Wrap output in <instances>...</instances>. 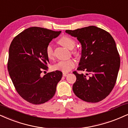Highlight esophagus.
Listing matches in <instances>:
<instances>
[{
	"mask_svg": "<svg viewBox=\"0 0 128 128\" xmlns=\"http://www.w3.org/2000/svg\"><path fill=\"white\" fill-rule=\"evenodd\" d=\"M68 74L67 73H62V76H64V77L67 76Z\"/></svg>",
	"mask_w": 128,
	"mask_h": 128,
	"instance_id": "obj_1",
	"label": "esophagus"
}]
</instances>
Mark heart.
I'll return each instance as SVG.
<instances>
[{
	"label": "heart",
	"mask_w": 128,
	"mask_h": 128,
	"mask_svg": "<svg viewBox=\"0 0 128 128\" xmlns=\"http://www.w3.org/2000/svg\"><path fill=\"white\" fill-rule=\"evenodd\" d=\"M59 43L63 46L66 47V48L72 50L76 46V42L74 40L71 38L70 37L65 36H63L59 40ZM46 55L49 59L52 60L54 56V50L52 46L50 44H49L46 49ZM73 54L75 56H78L79 55V52L77 50H74L73 52ZM76 61L73 59H70L66 61H60L54 66V68L56 70H60L61 72L66 73L70 71L72 68H74L76 66Z\"/></svg>",
	"instance_id": "heart-1"
}]
</instances>
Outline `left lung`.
Returning a JSON list of instances; mask_svg holds the SVG:
<instances>
[{
  "label": "left lung",
  "instance_id": "8db88e82",
  "mask_svg": "<svg viewBox=\"0 0 128 128\" xmlns=\"http://www.w3.org/2000/svg\"><path fill=\"white\" fill-rule=\"evenodd\" d=\"M66 33L77 38L81 44L77 70L86 72L85 75L73 72L76 77L74 93L88 102L102 101L114 86L120 68V60L114 40L106 30L94 26L67 30Z\"/></svg>",
  "mask_w": 128,
  "mask_h": 128
}]
</instances>
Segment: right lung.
Segmentation results:
<instances>
[{"label": "right lung", "instance_id": "add662e5", "mask_svg": "<svg viewBox=\"0 0 128 128\" xmlns=\"http://www.w3.org/2000/svg\"><path fill=\"white\" fill-rule=\"evenodd\" d=\"M61 32L30 27L18 34L10 44L9 74L18 94L32 104H43L51 99L62 78V72L58 70L41 76L43 71L48 68L46 48Z\"/></svg>", "mask_w": 128, "mask_h": 128}]
</instances>
